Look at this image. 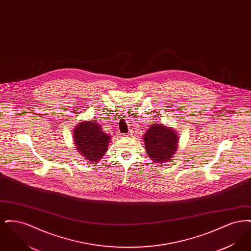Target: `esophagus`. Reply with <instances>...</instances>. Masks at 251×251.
I'll list each match as a JSON object with an SVG mask.
<instances>
[{"instance_id":"obj_1","label":"esophagus","mask_w":251,"mask_h":251,"mask_svg":"<svg viewBox=\"0 0 251 251\" xmlns=\"http://www.w3.org/2000/svg\"><path fill=\"white\" fill-rule=\"evenodd\" d=\"M124 136H126V137H131V131H129V132H128V133H126V134H124Z\"/></svg>"}]
</instances>
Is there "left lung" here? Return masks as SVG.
<instances>
[{"mask_svg":"<svg viewBox=\"0 0 251 251\" xmlns=\"http://www.w3.org/2000/svg\"><path fill=\"white\" fill-rule=\"evenodd\" d=\"M178 141L176 131L160 123L151 125L144 135L147 153L159 164L172 158L178 149Z\"/></svg>","mask_w":251,"mask_h":251,"instance_id":"obj_1","label":"left lung"}]
</instances>
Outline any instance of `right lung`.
<instances>
[{
    "label": "right lung",
    "instance_id": "right-lung-1",
    "mask_svg": "<svg viewBox=\"0 0 251 251\" xmlns=\"http://www.w3.org/2000/svg\"><path fill=\"white\" fill-rule=\"evenodd\" d=\"M76 149L90 163H96L107 151L111 136L103 132L95 120L81 122L73 131Z\"/></svg>",
    "mask_w": 251,
    "mask_h": 251
}]
</instances>
